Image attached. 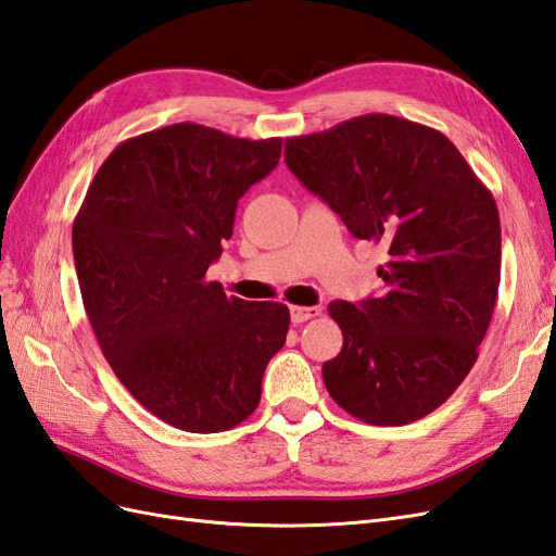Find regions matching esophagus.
I'll return each instance as SVG.
<instances>
[{"mask_svg":"<svg viewBox=\"0 0 556 556\" xmlns=\"http://www.w3.org/2000/svg\"><path fill=\"white\" fill-rule=\"evenodd\" d=\"M321 314V307H298L293 305L291 307V321L293 324H305L309 319H314V316Z\"/></svg>","mask_w":556,"mask_h":556,"instance_id":"obj_1","label":"esophagus"}]
</instances>
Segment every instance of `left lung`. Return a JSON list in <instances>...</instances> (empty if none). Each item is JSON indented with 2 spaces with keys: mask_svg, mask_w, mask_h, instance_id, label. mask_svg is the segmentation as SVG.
<instances>
[{
  "mask_svg": "<svg viewBox=\"0 0 556 556\" xmlns=\"http://www.w3.org/2000/svg\"><path fill=\"white\" fill-rule=\"evenodd\" d=\"M287 165L349 232L389 253L382 295L328 305L344 338L321 370L330 399L375 426L431 415L475 366L494 314V195L445 135L389 114L289 137Z\"/></svg>",
  "mask_w": 556,
  "mask_h": 556,
  "instance_id": "1",
  "label": "left lung"
}]
</instances>
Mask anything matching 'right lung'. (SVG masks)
I'll use <instances>...</instances> for the list:
<instances>
[{"label":"right lung","mask_w":556,"mask_h":556,"mask_svg":"<svg viewBox=\"0 0 556 556\" xmlns=\"http://www.w3.org/2000/svg\"><path fill=\"white\" fill-rule=\"evenodd\" d=\"M281 139L174 123L118 144L72 228L84 307L121 384L188 433L242 424L287 342L289 307L228 298L207 267L237 200L273 172Z\"/></svg>","instance_id":"right-lung-1"}]
</instances>
